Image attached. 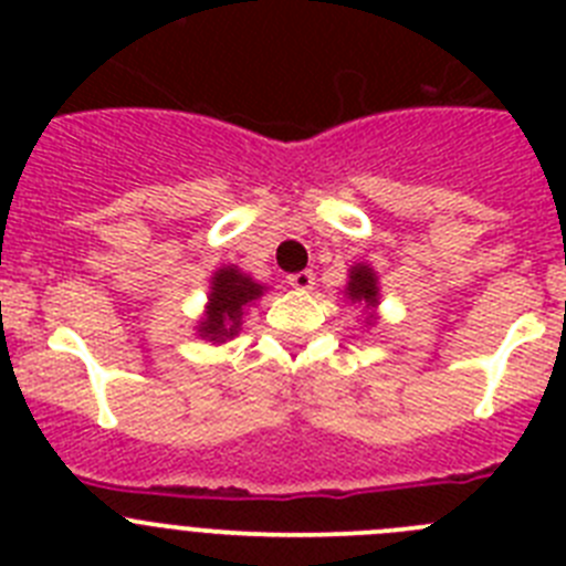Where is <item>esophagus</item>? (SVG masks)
<instances>
[{"mask_svg": "<svg viewBox=\"0 0 566 566\" xmlns=\"http://www.w3.org/2000/svg\"><path fill=\"white\" fill-rule=\"evenodd\" d=\"M289 286L297 289V292H308L314 286V272L312 269H303V272L289 274Z\"/></svg>", "mask_w": 566, "mask_h": 566, "instance_id": "34e87169", "label": "esophagus"}]
</instances>
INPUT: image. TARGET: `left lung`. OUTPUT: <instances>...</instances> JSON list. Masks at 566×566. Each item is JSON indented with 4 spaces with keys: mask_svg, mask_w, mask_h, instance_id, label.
Returning <instances> with one entry per match:
<instances>
[{
    "mask_svg": "<svg viewBox=\"0 0 566 566\" xmlns=\"http://www.w3.org/2000/svg\"><path fill=\"white\" fill-rule=\"evenodd\" d=\"M348 297L374 306L377 303V274L368 266H354L352 280H348Z\"/></svg>",
    "mask_w": 566,
    "mask_h": 566,
    "instance_id": "obj_1",
    "label": "left lung"
}]
</instances>
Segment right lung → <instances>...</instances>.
I'll return each mask as SVG.
<instances>
[{"label":"right lung","mask_w":566,"mask_h":566,"mask_svg":"<svg viewBox=\"0 0 566 566\" xmlns=\"http://www.w3.org/2000/svg\"><path fill=\"white\" fill-rule=\"evenodd\" d=\"M263 286H258L252 277L240 274L238 269H221L212 277V294H209V312L201 323V337H209L212 343H223L227 337H234L240 326L243 306L260 297Z\"/></svg>","instance_id":"1"}]
</instances>
